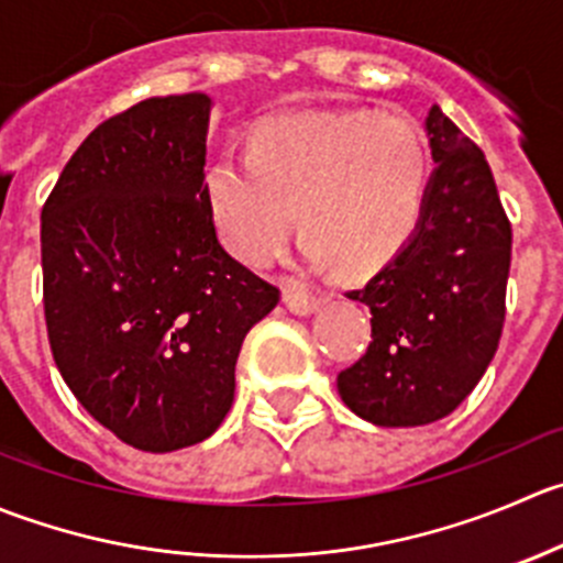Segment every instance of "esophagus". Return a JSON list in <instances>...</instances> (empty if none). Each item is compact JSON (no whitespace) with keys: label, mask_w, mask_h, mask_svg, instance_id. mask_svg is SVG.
Listing matches in <instances>:
<instances>
[{"label":"esophagus","mask_w":563,"mask_h":563,"mask_svg":"<svg viewBox=\"0 0 563 563\" xmlns=\"http://www.w3.org/2000/svg\"><path fill=\"white\" fill-rule=\"evenodd\" d=\"M283 302H286V308L291 310V313L310 316L321 308V302H324V299H321L319 294L308 291L302 283H288V286L283 288Z\"/></svg>","instance_id":"34e87169"}]
</instances>
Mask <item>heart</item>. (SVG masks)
Segmentation results:
<instances>
[{"instance_id": "obj_1", "label": "heart", "mask_w": 563, "mask_h": 563, "mask_svg": "<svg viewBox=\"0 0 563 563\" xmlns=\"http://www.w3.org/2000/svg\"><path fill=\"white\" fill-rule=\"evenodd\" d=\"M427 181V140L412 120L305 112L261 120L247 156H217L206 195L220 236L247 264L283 247L299 206L305 258L365 272L412 236Z\"/></svg>"}]
</instances>
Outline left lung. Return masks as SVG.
Listing matches in <instances>:
<instances>
[{
    "instance_id": "1",
    "label": "left lung",
    "mask_w": 563,
    "mask_h": 563,
    "mask_svg": "<svg viewBox=\"0 0 563 563\" xmlns=\"http://www.w3.org/2000/svg\"><path fill=\"white\" fill-rule=\"evenodd\" d=\"M434 173L409 242L349 299L368 305L363 357L338 374L343 404L376 427H427L473 393L506 316L511 225L482 148L443 109L427 118Z\"/></svg>"
}]
</instances>
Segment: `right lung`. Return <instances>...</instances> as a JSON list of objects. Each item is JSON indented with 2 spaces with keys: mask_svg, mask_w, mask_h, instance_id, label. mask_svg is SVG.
<instances>
[{
  "mask_svg": "<svg viewBox=\"0 0 563 563\" xmlns=\"http://www.w3.org/2000/svg\"><path fill=\"white\" fill-rule=\"evenodd\" d=\"M209 112L206 92H184L103 120L41 214L54 363L103 429L151 454L217 432L244 335L280 302L217 236Z\"/></svg>",
  "mask_w": 563,
  "mask_h": 563,
  "instance_id": "obj_1",
  "label": "right lung"
}]
</instances>
